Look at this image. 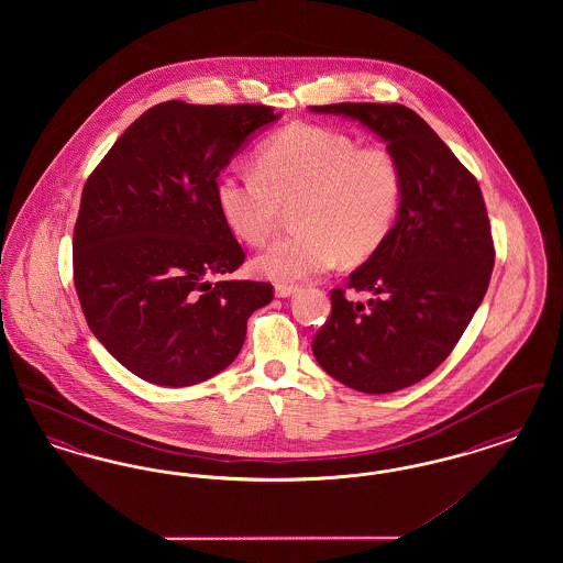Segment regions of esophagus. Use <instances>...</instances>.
<instances>
[{"instance_id":"esophagus-1","label":"esophagus","mask_w":563,"mask_h":563,"mask_svg":"<svg viewBox=\"0 0 563 563\" xmlns=\"http://www.w3.org/2000/svg\"><path fill=\"white\" fill-rule=\"evenodd\" d=\"M274 294H276V297L287 299V297L297 294V287H294V285H276V287H274Z\"/></svg>"}]
</instances>
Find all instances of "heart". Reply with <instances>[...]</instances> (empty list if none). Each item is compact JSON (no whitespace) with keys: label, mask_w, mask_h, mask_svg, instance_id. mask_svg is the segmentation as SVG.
<instances>
[{"label":"heart","mask_w":563,"mask_h":563,"mask_svg":"<svg viewBox=\"0 0 563 563\" xmlns=\"http://www.w3.org/2000/svg\"><path fill=\"white\" fill-rule=\"evenodd\" d=\"M257 173H225L214 198L225 225L260 244L294 207L297 232L253 260L274 283H297L335 266L358 264L386 241L401 207V168L384 147H361L352 136L294 124L260 150Z\"/></svg>","instance_id":"obj_1"}]
</instances>
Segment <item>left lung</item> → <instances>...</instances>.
I'll return each mask as SVG.
<instances>
[{
    "label": "left lung",
    "instance_id": "8db88e82",
    "mask_svg": "<svg viewBox=\"0 0 563 563\" xmlns=\"http://www.w3.org/2000/svg\"><path fill=\"white\" fill-rule=\"evenodd\" d=\"M356 120L401 168V207L386 241L350 274L356 301L331 291V317L314 335L322 369L358 393L386 395L432 374L482 306L494 242L477 179L429 124L405 106L310 108Z\"/></svg>",
    "mask_w": 563,
    "mask_h": 563
}]
</instances>
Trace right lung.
Returning <instances> with one entry per match:
<instances>
[{"label":"right lung","mask_w":563,"mask_h":563,"mask_svg":"<svg viewBox=\"0 0 563 563\" xmlns=\"http://www.w3.org/2000/svg\"><path fill=\"white\" fill-rule=\"evenodd\" d=\"M283 113L266 106L147 109L81 191L74 280L90 331L129 372L181 388L239 356L272 285L232 274L244 251L219 213V173Z\"/></svg>","instance_id":"1"}]
</instances>
